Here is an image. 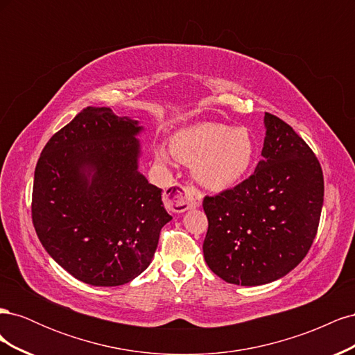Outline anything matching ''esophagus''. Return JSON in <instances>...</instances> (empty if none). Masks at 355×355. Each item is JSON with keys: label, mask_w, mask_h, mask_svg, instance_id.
I'll return each mask as SVG.
<instances>
[{"label": "esophagus", "mask_w": 355, "mask_h": 355, "mask_svg": "<svg viewBox=\"0 0 355 355\" xmlns=\"http://www.w3.org/2000/svg\"><path fill=\"white\" fill-rule=\"evenodd\" d=\"M201 192L192 185H175L171 187L166 194V206L176 213L187 211L191 209L200 207Z\"/></svg>", "instance_id": "obj_1"}]
</instances>
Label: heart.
Wrapping results in <instances>:
<instances>
[{"instance_id":"1","label":"heart","mask_w":355,"mask_h":355,"mask_svg":"<svg viewBox=\"0 0 355 355\" xmlns=\"http://www.w3.org/2000/svg\"><path fill=\"white\" fill-rule=\"evenodd\" d=\"M171 154L188 166H194L198 184L213 192L237 187L249 173L256 144L245 127L219 123H200L178 132L171 139ZM159 163H168L166 149L155 153Z\"/></svg>"}]
</instances>
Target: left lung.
I'll list each match as a JSON object with an SVG mask.
<instances>
[{
    "label": "left lung",
    "mask_w": 355,
    "mask_h": 355,
    "mask_svg": "<svg viewBox=\"0 0 355 355\" xmlns=\"http://www.w3.org/2000/svg\"><path fill=\"white\" fill-rule=\"evenodd\" d=\"M265 141L254 173L204 197L202 243L210 270L231 284L261 286L284 277L313 244L324 198L323 170L302 137L265 112Z\"/></svg>",
    "instance_id": "obj_1"
}]
</instances>
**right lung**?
Listing matches in <instances>:
<instances>
[{
    "instance_id": "obj_1",
    "label": "right lung",
    "mask_w": 355,
    "mask_h": 355,
    "mask_svg": "<svg viewBox=\"0 0 355 355\" xmlns=\"http://www.w3.org/2000/svg\"><path fill=\"white\" fill-rule=\"evenodd\" d=\"M142 130L133 118L89 106L40 155L32 222L47 253L83 283L112 287L141 275L171 220L163 189L137 170Z\"/></svg>"
}]
</instances>
